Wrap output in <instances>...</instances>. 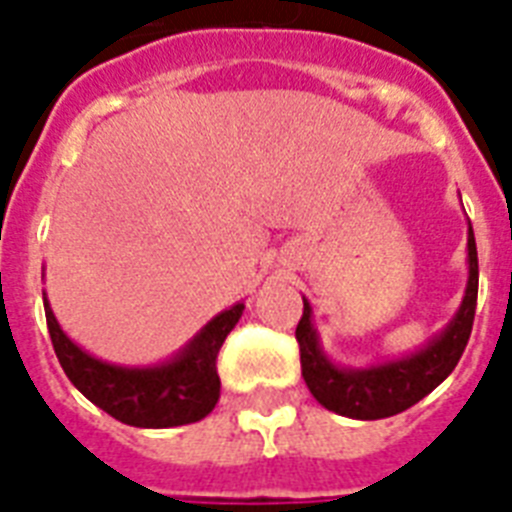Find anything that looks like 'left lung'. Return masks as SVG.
I'll return each instance as SVG.
<instances>
[{
    "instance_id": "obj_1",
    "label": "left lung",
    "mask_w": 512,
    "mask_h": 512,
    "mask_svg": "<svg viewBox=\"0 0 512 512\" xmlns=\"http://www.w3.org/2000/svg\"><path fill=\"white\" fill-rule=\"evenodd\" d=\"M476 294H479V255H476L473 228L468 223V284L455 318L434 339L423 344L421 350L368 368H344L326 355L321 334L313 323V307L302 297L305 310L297 323V342L307 389L326 410L357 421H378L413 407L455 371L471 336Z\"/></svg>"
}]
</instances>
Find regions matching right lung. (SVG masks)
Here are the masks:
<instances>
[{
  "instance_id": "1",
  "label": "right lung",
  "mask_w": 512,
  "mask_h": 512,
  "mask_svg": "<svg viewBox=\"0 0 512 512\" xmlns=\"http://www.w3.org/2000/svg\"><path fill=\"white\" fill-rule=\"evenodd\" d=\"M49 336L65 376L115 421L136 429H168L202 421L220 397L218 352L239 323L244 302L218 313L186 347L157 365H115L89 355L60 328L44 297Z\"/></svg>"
}]
</instances>
